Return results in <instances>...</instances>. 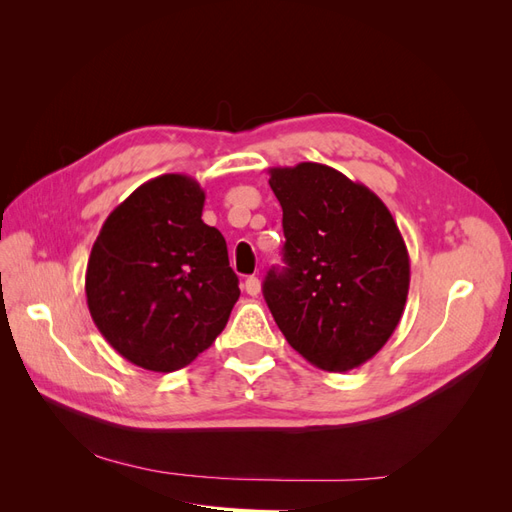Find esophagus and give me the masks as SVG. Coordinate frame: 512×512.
<instances>
[{
  "label": "esophagus",
  "mask_w": 512,
  "mask_h": 512,
  "mask_svg": "<svg viewBox=\"0 0 512 512\" xmlns=\"http://www.w3.org/2000/svg\"><path fill=\"white\" fill-rule=\"evenodd\" d=\"M245 292L252 294V297H258V294H260V280L256 275H250L245 280Z\"/></svg>",
  "instance_id": "34e87169"
}]
</instances>
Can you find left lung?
<instances>
[{
	"label": "left lung",
	"instance_id": "1",
	"mask_svg": "<svg viewBox=\"0 0 512 512\" xmlns=\"http://www.w3.org/2000/svg\"><path fill=\"white\" fill-rule=\"evenodd\" d=\"M269 175L286 237V267L271 269L262 284L277 327L324 371L359 367L404 316V237L374 192L327 164L277 166Z\"/></svg>",
	"mask_w": 512,
	"mask_h": 512
}]
</instances>
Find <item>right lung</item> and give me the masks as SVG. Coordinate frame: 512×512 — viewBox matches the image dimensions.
I'll list each match as a JSON object with an SVG mask.
<instances>
[{"instance_id":"right-lung-1","label":"right lung","mask_w":512,"mask_h":512,"mask_svg":"<svg viewBox=\"0 0 512 512\" xmlns=\"http://www.w3.org/2000/svg\"><path fill=\"white\" fill-rule=\"evenodd\" d=\"M203 207L196 179L160 175L111 211L91 247L89 314L143 369L190 365L224 331L241 294L222 232L200 220Z\"/></svg>"}]
</instances>
